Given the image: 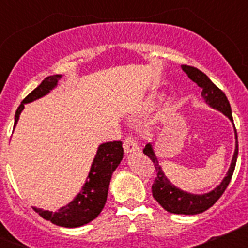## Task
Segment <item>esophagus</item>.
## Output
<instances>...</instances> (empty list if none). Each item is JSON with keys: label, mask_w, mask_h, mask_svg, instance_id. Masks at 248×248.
Here are the masks:
<instances>
[{"label": "esophagus", "mask_w": 248, "mask_h": 248, "mask_svg": "<svg viewBox=\"0 0 248 248\" xmlns=\"http://www.w3.org/2000/svg\"><path fill=\"white\" fill-rule=\"evenodd\" d=\"M124 151L125 154H131V153H135V151H139V145H138L137 140L133 137H128L125 140H124Z\"/></svg>", "instance_id": "34e87169"}]
</instances>
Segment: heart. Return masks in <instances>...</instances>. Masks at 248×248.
Here are the masks:
<instances>
[{
    "instance_id": "1",
    "label": "heart",
    "mask_w": 248,
    "mask_h": 248,
    "mask_svg": "<svg viewBox=\"0 0 248 248\" xmlns=\"http://www.w3.org/2000/svg\"><path fill=\"white\" fill-rule=\"evenodd\" d=\"M163 95H159V94H155V95H151L150 98H149V102L148 104L149 105H155L156 103H159L160 100H163Z\"/></svg>"
}]
</instances>
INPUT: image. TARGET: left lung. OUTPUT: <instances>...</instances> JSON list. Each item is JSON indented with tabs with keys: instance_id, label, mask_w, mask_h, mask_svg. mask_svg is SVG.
Listing matches in <instances>:
<instances>
[{
	"instance_id": "1",
	"label": "left lung",
	"mask_w": 248,
	"mask_h": 248,
	"mask_svg": "<svg viewBox=\"0 0 248 248\" xmlns=\"http://www.w3.org/2000/svg\"><path fill=\"white\" fill-rule=\"evenodd\" d=\"M181 68L187 74L190 79L194 80L202 89L201 98H202L203 102L209 105L210 108L221 111L223 115H226L231 120L233 130H235L236 139L235 151H233V156H232L226 176L223 177L222 181L215 189H212L209 192H205V194H192V192L184 191V190L179 189L177 186H175L171 181L169 180L165 172L163 171L161 166L159 165V159L155 154L153 144H146L145 148H144V154L150 157L151 161L154 163L155 169H156V179H155L154 184L151 186V191H153V196H154L155 200L163 206L164 210H166L168 212H171V214L196 215L210 209L221 198V195L223 194V191L226 190L227 185L231 181L238 155L237 131L235 129L233 119H232L231 107H230V103L225 93L221 89H218L205 73L199 71L198 68L190 67V65H181Z\"/></svg>"
}]
</instances>
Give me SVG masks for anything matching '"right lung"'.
Segmentation results:
<instances>
[{
	"label": "right lung",
	"mask_w": 248,
	"mask_h": 248,
	"mask_svg": "<svg viewBox=\"0 0 248 248\" xmlns=\"http://www.w3.org/2000/svg\"><path fill=\"white\" fill-rule=\"evenodd\" d=\"M62 77V74L47 77L34 91L31 92L22 100L15 115V128L18 123L22 110L25 109V104L34 102L49 94L50 91L57 88ZM123 154L124 150H123L122 141H108L100 144L97 149V154L92 161L91 170L84 185L71 202L62 206L54 212L37 209V207H33V210L38 212L45 220L50 221L57 226L74 229L89 223L98 217V215L102 212L107 202L111 175L123 160Z\"/></svg>",
	"instance_id": "right-lung-1"
}]
</instances>
